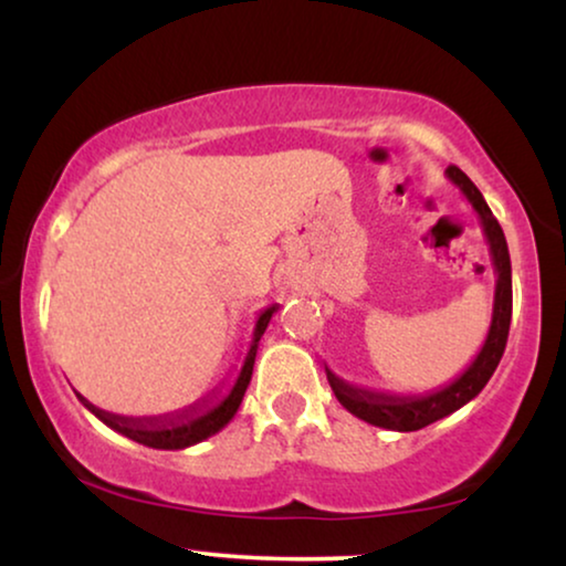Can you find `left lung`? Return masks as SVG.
Listing matches in <instances>:
<instances>
[{"label": "left lung", "mask_w": 566, "mask_h": 566, "mask_svg": "<svg viewBox=\"0 0 566 566\" xmlns=\"http://www.w3.org/2000/svg\"><path fill=\"white\" fill-rule=\"evenodd\" d=\"M448 180H451L455 188H459L474 211L482 219V229L486 242H490V254L494 273H497V283H494V306H492V324L490 332H486V339L482 350L476 353V358L469 363V368L463 370L459 378H453L451 384L440 386L436 391L428 394H409V397H399V394H384V391H370L360 389V386H353L337 378L327 368V378L332 391L339 405H343L347 412L360 417L363 422L376 424V428L397 430V432H412L420 428H428L436 420H443L455 409L469 405L471 399L476 397L479 391L484 389L486 381H490L494 368L505 353L507 345V332H510V316H513V270H510V252L505 234H502V227L494 219L490 206L474 182L469 180L467 175L461 172L459 167L446 169Z\"/></svg>", "instance_id": "obj_1"}]
</instances>
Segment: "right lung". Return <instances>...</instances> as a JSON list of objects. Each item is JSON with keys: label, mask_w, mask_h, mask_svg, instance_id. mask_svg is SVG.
<instances>
[{"label": "right lung", "mask_w": 566, "mask_h": 566, "mask_svg": "<svg viewBox=\"0 0 566 566\" xmlns=\"http://www.w3.org/2000/svg\"><path fill=\"white\" fill-rule=\"evenodd\" d=\"M275 312H277V304L262 308L260 312L258 322H254L252 345H250V350H247L242 370H239L237 381L229 389L227 397H217L216 400L212 397L203 399V401H198V405L180 409V412L159 415V417H120V415L105 412V409L95 407L92 401L84 399L82 394H76V397H80L82 405L87 407L90 412L97 417V420H103L107 428H113L115 432H120V436L136 440V443L159 448V451H180V448L196 446V443H200V440L216 436L221 428H227V424L231 422V417L237 415V409L244 399L247 386H250L254 358H258L260 337L265 335L268 324H270V319H273Z\"/></svg>", "instance_id": "add662e5"}]
</instances>
